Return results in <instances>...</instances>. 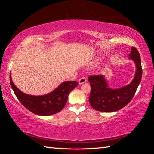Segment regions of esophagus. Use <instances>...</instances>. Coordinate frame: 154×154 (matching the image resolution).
Masks as SVG:
<instances>
[{
    "label": "esophagus",
    "mask_w": 154,
    "mask_h": 154,
    "mask_svg": "<svg viewBox=\"0 0 154 154\" xmlns=\"http://www.w3.org/2000/svg\"><path fill=\"white\" fill-rule=\"evenodd\" d=\"M87 82V79L84 77H83L82 78H80L79 80V84H82V83H84Z\"/></svg>",
    "instance_id": "34e87169"
}]
</instances>
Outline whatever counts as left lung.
<instances>
[{
	"mask_svg": "<svg viewBox=\"0 0 154 154\" xmlns=\"http://www.w3.org/2000/svg\"><path fill=\"white\" fill-rule=\"evenodd\" d=\"M129 56L136 64V72L133 80L126 86L111 89L109 88L104 75H91L88 77L91 87L89 102L94 109L113 112L120 110L131 101L141 81L143 71L140 56L136 48L132 47Z\"/></svg>",
	"mask_w": 154,
	"mask_h": 154,
	"instance_id": "left-lung-1",
	"label": "left lung"
}]
</instances>
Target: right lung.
I'll use <instances>...</instances> for the list:
<instances>
[{
	"label": "right lung",
	"instance_id": "right-lung-1",
	"mask_svg": "<svg viewBox=\"0 0 154 154\" xmlns=\"http://www.w3.org/2000/svg\"><path fill=\"white\" fill-rule=\"evenodd\" d=\"M10 83L15 96L28 110L38 116H50L60 111L64 107L70 92L77 86L76 81L62 83L51 92L43 96L26 94L15 86L10 75Z\"/></svg>",
	"mask_w": 154,
	"mask_h": 154
}]
</instances>
